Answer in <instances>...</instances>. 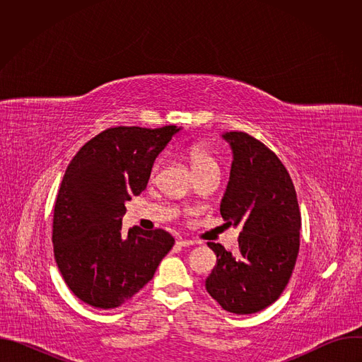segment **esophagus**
<instances>
[{"mask_svg":"<svg viewBox=\"0 0 362 362\" xmlns=\"http://www.w3.org/2000/svg\"><path fill=\"white\" fill-rule=\"evenodd\" d=\"M176 243L179 245V246H192V245H194V242L193 240H190V239H182V238H179L177 240H176Z\"/></svg>","mask_w":362,"mask_h":362,"instance_id":"esophagus-1","label":"esophagus"}]
</instances>
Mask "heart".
<instances>
[{
    "mask_svg": "<svg viewBox=\"0 0 362 362\" xmlns=\"http://www.w3.org/2000/svg\"><path fill=\"white\" fill-rule=\"evenodd\" d=\"M186 156H187V160H189L190 168H192L194 175H200V173H204V172L219 170L221 169L219 162L216 160V158L202 144H197V143L192 144L186 150ZM159 169H160V159L153 163L151 170H150V177L156 176Z\"/></svg>",
    "mask_w": 362,
    "mask_h": 362,
    "instance_id": "obj_1",
    "label": "heart"
}]
</instances>
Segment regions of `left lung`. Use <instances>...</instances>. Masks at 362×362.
Wrapping results in <instances>:
<instances>
[{
    "label": "left lung",
    "mask_w": 362,
    "mask_h": 362,
    "mask_svg": "<svg viewBox=\"0 0 362 362\" xmlns=\"http://www.w3.org/2000/svg\"><path fill=\"white\" fill-rule=\"evenodd\" d=\"M233 162L221 202L226 226L239 228V252L209 242L216 265L206 291L228 313L246 315L274 303L299 250L300 212L292 179L276 154L243 132H228Z\"/></svg>",
    "instance_id": "left-lung-1"
}]
</instances>
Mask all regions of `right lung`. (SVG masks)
<instances>
[{"label": "right lung", "instance_id": "right-lung-1", "mask_svg": "<svg viewBox=\"0 0 362 362\" xmlns=\"http://www.w3.org/2000/svg\"><path fill=\"white\" fill-rule=\"evenodd\" d=\"M112 127L88 140L70 162L56 203L53 245L71 292L101 309L137 293L175 245L163 230H122L124 203L140 194L159 153L179 132Z\"/></svg>", "mask_w": 362, "mask_h": 362}]
</instances>
